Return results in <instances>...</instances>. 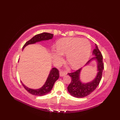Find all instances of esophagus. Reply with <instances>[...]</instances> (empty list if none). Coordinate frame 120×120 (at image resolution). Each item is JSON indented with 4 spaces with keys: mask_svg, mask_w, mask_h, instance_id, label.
Returning <instances> with one entry per match:
<instances>
[{
    "mask_svg": "<svg viewBox=\"0 0 120 120\" xmlns=\"http://www.w3.org/2000/svg\"><path fill=\"white\" fill-rule=\"evenodd\" d=\"M66 75L65 73L64 72H60V73H59V75L60 77H63V76H64Z\"/></svg>",
    "mask_w": 120,
    "mask_h": 120,
    "instance_id": "34e87169",
    "label": "esophagus"
}]
</instances>
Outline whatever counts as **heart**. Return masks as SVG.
<instances>
[{"label": "heart", "instance_id": "heart-1", "mask_svg": "<svg viewBox=\"0 0 120 120\" xmlns=\"http://www.w3.org/2000/svg\"><path fill=\"white\" fill-rule=\"evenodd\" d=\"M57 49L52 52L56 62L61 63L62 55H67L68 64L73 69H78L87 62L91 52V45L88 40L78 38H67L57 43Z\"/></svg>", "mask_w": 120, "mask_h": 120}]
</instances>
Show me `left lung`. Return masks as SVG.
Masks as SVG:
<instances>
[{"mask_svg": "<svg viewBox=\"0 0 120 120\" xmlns=\"http://www.w3.org/2000/svg\"><path fill=\"white\" fill-rule=\"evenodd\" d=\"M95 47L93 50L92 58L86 63L85 66L89 64L93 60H95L97 65L96 75L92 80L87 82H84L80 80V73L82 68L73 73L68 74L71 78V82L68 87V90L71 95L76 98H82L89 95L95 90L100 82L104 70L103 56L95 44Z\"/></svg>", "mask_w": 120, "mask_h": 120, "instance_id": "8db88e82", "label": "left lung"}]
</instances>
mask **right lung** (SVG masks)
Segmentation results:
<instances>
[{
    "label": "right lung",
    "mask_w": 120,
    "mask_h": 120,
    "mask_svg": "<svg viewBox=\"0 0 120 120\" xmlns=\"http://www.w3.org/2000/svg\"><path fill=\"white\" fill-rule=\"evenodd\" d=\"M53 37V34L47 32H43L42 34L35 35V36L32 38L31 39L25 43L24 46L22 47V50H23L25 47L27 46V45L35 44L37 42L52 39ZM59 77V74L58 70L56 68H52V69L50 71L49 75H48L45 83L41 88L38 89H30L24 85L22 81L21 82L24 88L30 94L36 96H43L50 92V91L52 90L55 82L56 80H58Z\"/></svg>",
    "instance_id": "1"
}]
</instances>
